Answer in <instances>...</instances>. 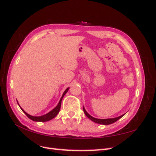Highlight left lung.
Returning <instances> with one entry per match:
<instances>
[{"label":"left lung","mask_w":156,"mask_h":156,"mask_svg":"<svg viewBox=\"0 0 156 156\" xmlns=\"http://www.w3.org/2000/svg\"><path fill=\"white\" fill-rule=\"evenodd\" d=\"M83 111L84 112V114H85V115L89 119H90L92 121L95 122V123L103 124V125H109V124L114 123V122H116L118 120H119L120 119H121L122 116H124L126 115V113H125V114L122 115L121 116H119L118 117H115V118H112V119H96V118H94V117L90 115H89L88 113L87 112V111L85 110V108H84V107H83Z\"/></svg>","instance_id":"1"}]
</instances>
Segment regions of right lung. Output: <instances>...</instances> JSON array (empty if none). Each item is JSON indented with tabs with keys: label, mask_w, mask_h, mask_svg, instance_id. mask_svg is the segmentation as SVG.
I'll use <instances>...</instances> for the list:
<instances>
[{
	"label": "right lung",
	"mask_w": 156,
	"mask_h": 156,
	"mask_svg": "<svg viewBox=\"0 0 156 156\" xmlns=\"http://www.w3.org/2000/svg\"><path fill=\"white\" fill-rule=\"evenodd\" d=\"M69 88H68L65 90V91L64 92L63 94L62 97H61L60 100L58 103V105H56L53 110H51L50 112H49L48 113H47V114L44 115H42V116H32V115H30L29 114H28L27 112H26L23 109V108L20 107V104H19L18 101H17V103L19 106H20V107L21 108V109L22 110V111L25 113V114L27 116V117L29 118V119H30V120H33V121H35V122H47V121H49L51 119H54V118L58 115V113L60 111V106H61V103H62V98L64 96V95L66 94L67 93V92L68 91Z\"/></svg>",
	"instance_id": "add662e5"
}]
</instances>
